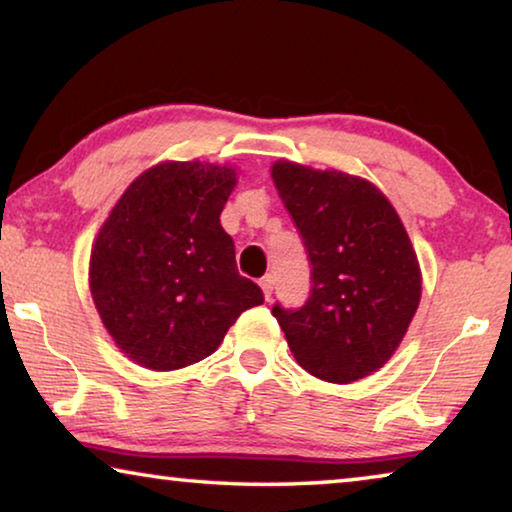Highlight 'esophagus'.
Wrapping results in <instances>:
<instances>
[{"mask_svg": "<svg viewBox=\"0 0 512 512\" xmlns=\"http://www.w3.org/2000/svg\"><path fill=\"white\" fill-rule=\"evenodd\" d=\"M273 275H264L262 280H259V287H262V291H264V298L266 300H271V296H273Z\"/></svg>", "mask_w": 512, "mask_h": 512, "instance_id": "1", "label": "esophagus"}]
</instances>
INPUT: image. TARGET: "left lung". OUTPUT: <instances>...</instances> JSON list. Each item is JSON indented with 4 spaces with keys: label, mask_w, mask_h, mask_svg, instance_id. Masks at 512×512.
I'll use <instances>...</instances> for the list:
<instances>
[{
    "label": "left lung",
    "mask_w": 512,
    "mask_h": 512,
    "mask_svg": "<svg viewBox=\"0 0 512 512\" xmlns=\"http://www.w3.org/2000/svg\"><path fill=\"white\" fill-rule=\"evenodd\" d=\"M273 183L302 237L309 298L273 305L293 357L311 375L350 384L393 357L420 305V266L388 198L368 180L275 162Z\"/></svg>",
    "instance_id": "1"
}]
</instances>
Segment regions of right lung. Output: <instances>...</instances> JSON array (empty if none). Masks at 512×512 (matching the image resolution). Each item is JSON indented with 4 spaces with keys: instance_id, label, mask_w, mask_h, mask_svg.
<instances>
[{
    "instance_id": "add662e5",
    "label": "right lung",
    "mask_w": 512,
    "mask_h": 512,
    "mask_svg": "<svg viewBox=\"0 0 512 512\" xmlns=\"http://www.w3.org/2000/svg\"><path fill=\"white\" fill-rule=\"evenodd\" d=\"M235 169L162 162L135 178L90 257V291L117 348L151 370H178L219 348L241 311L264 302L241 277L221 212Z\"/></svg>"
}]
</instances>
